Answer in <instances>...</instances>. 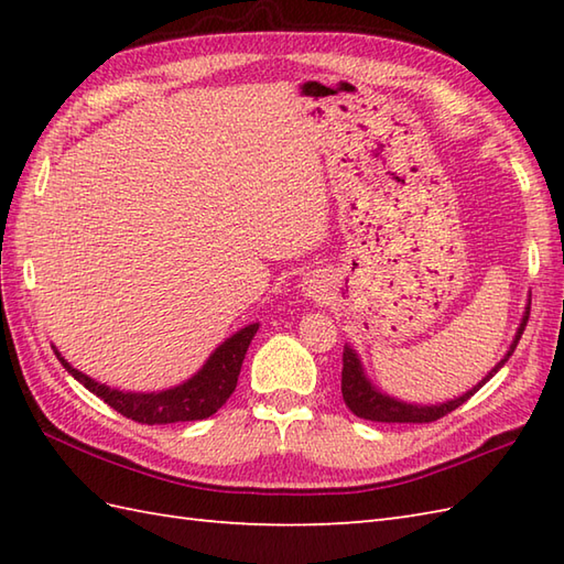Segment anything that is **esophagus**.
Returning a JSON list of instances; mask_svg holds the SVG:
<instances>
[{
	"instance_id": "34e87169",
	"label": "esophagus",
	"mask_w": 564,
	"mask_h": 564,
	"mask_svg": "<svg viewBox=\"0 0 564 564\" xmlns=\"http://www.w3.org/2000/svg\"><path fill=\"white\" fill-rule=\"evenodd\" d=\"M315 293H317L315 285H310V289H307V295H313V297H315Z\"/></svg>"
}]
</instances>
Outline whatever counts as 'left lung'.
Here are the masks:
<instances>
[{"label":"left lung","mask_w":564,"mask_h":564,"mask_svg":"<svg viewBox=\"0 0 564 564\" xmlns=\"http://www.w3.org/2000/svg\"><path fill=\"white\" fill-rule=\"evenodd\" d=\"M529 313H531V303L525 305V313L521 317L517 337H513L505 358H501V361L492 370H489V373L480 382H477L473 390H467V392L460 394V398H453V400L441 402V404L404 402V400H398V398H390L388 392L378 390L373 382L368 380L361 358H358V354L351 349L349 344H346L344 346V368H341L344 402L356 416L368 419V422H386V424H429V422H436V419L451 414L453 410H458L463 402L470 400L473 394L480 390L485 382L509 361V356L513 354V349H517V344H519L521 334L525 329V322H529Z\"/></svg>","instance_id":"obj_1"}]
</instances>
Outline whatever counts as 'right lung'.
I'll list each match as a JSON object with an SVG mask.
<instances>
[{
  "label": "right lung",
  "instance_id": "obj_1",
  "mask_svg": "<svg viewBox=\"0 0 564 564\" xmlns=\"http://www.w3.org/2000/svg\"><path fill=\"white\" fill-rule=\"evenodd\" d=\"M259 329V322L247 325L235 332L230 339H225L218 349H215L208 361L203 364L198 373L184 380L182 386H174L170 390L160 392H126L104 386L89 376H84L72 364H67L63 354L55 346L53 351L65 366L67 373L79 380L84 388L97 394L106 404L113 406L116 412L133 419L138 424H174V422H198V419H208L227 402V398L237 388L239 368H242L245 354L249 349L251 339Z\"/></svg>",
  "mask_w": 564,
  "mask_h": 564
}]
</instances>
